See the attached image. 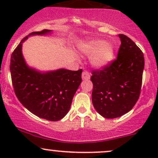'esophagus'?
I'll return each instance as SVG.
<instances>
[{"label": "esophagus", "instance_id": "esophagus-1", "mask_svg": "<svg viewBox=\"0 0 158 158\" xmlns=\"http://www.w3.org/2000/svg\"><path fill=\"white\" fill-rule=\"evenodd\" d=\"M81 77H82L83 80H88V79H89L90 77L89 72L87 71V70H84V71L82 72V75H81Z\"/></svg>", "mask_w": 158, "mask_h": 158}]
</instances>
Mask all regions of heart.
<instances>
[{"instance_id": "obj_1", "label": "heart", "mask_w": 158, "mask_h": 158, "mask_svg": "<svg viewBox=\"0 0 158 158\" xmlns=\"http://www.w3.org/2000/svg\"><path fill=\"white\" fill-rule=\"evenodd\" d=\"M83 54L90 56L92 64L97 68H103L108 65L114 58V48L109 43L102 40H91L80 46Z\"/></svg>"}]
</instances>
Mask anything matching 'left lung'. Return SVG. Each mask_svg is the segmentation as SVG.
Listing matches in <instances>:
<instances>
[{
  "instance_id": "1",
  "label": "left lung",
  "mask_w": 158,
  "mask_h": 158,
  "mask_svg": "<svg viewBox=\"0 0 158 158\" xmlns=\"http://www.w3.org/2000/svg\"><path fill=\"white\" fill-rule=\"evenodd\" d=\"M121 44L115 60L102 70H93L92 102L107 119L121 117L138 100L142 85L144 56L128 36L119 34Z\"/></svg>"
}]
</instances>
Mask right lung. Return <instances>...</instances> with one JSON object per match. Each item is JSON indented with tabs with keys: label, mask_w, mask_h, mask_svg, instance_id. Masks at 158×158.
I'll list each match as a JSON object with an SVG mask.
<instances>
[{
	"label": "right lung",
	"mask_w": 158,
	"mask_h": 158,
	"mask_svg": "<svg viewBox=\"0 0 158 158\" xmlns=\"http://www.w3.org/2000/svg\"><path fill=\"white\" fill-rule=\"evenodd\" d=\"M52 30L33 32L21 40L12 53L10 73L14 91L20 102L37 117L60 120L68 114L74 94L81 82L82 70L59 69L40 72L27 64L22 44L29 36L48 35Z\"/></svg>",
	"instance_id": "right-lung-1"
}]
</instances>
